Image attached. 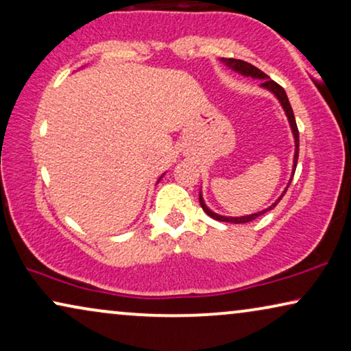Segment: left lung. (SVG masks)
Listing matches in <instances>:
<instances>
[{"instance_id":"8db88e82","label":"left lung","mask_w":351,"mask_h":351,"mask_svg":"<svg viewBox=\"0 0 351 351\" xmlns=\"http://www.w3.org/2000/svg\"><path fill=\"white\" fill-rule=\"evenodd\" d=\"M221 63H224V65L229 68V70L239 73L240 76H245V77H251V79H259L261 84L259 87L264 88V90H269L272 95L278 100V103L283 108L286 117H288V122H289V127H291V132H293V138H294V157H293V170H291V178L288 181V184H286L285 191L281 192V195L276 199L272 205L267 206V208L258 211V213H251V215H245V216H224V215H219V213H215L213 210L208 208V205L205 204L204 200V195H202V189L199 192V200H200V206L204 208V211L206 215L210 216V218H213L216 221H223V223H234V224H245V223H250V221H253L258 218V216L267 213V211L274 210L276 204L281 200V197L286 194V191H288V187L291 184V181H293V176H294V171H295V165H298V157H299V130H298V125H295V119H294V112H293V108L289 105V100H288V95H286L285 88L278 86L275 81H272L265 73H263L259 70V68H256L251 65L248 62H243V60H237V58H219Z\"/></svg>"}]
</instances>
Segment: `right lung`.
Masks as SVG:
<instances>
[{"label":"right lung","instance_id":"1","mask_svg":"<svg viewBox=\"0 0 351 351\" xmlns=\"http://www.w3.org/2000/svg\"><path fill=\"white\" fill-rule=\"evenodd\" d=\"M165 173H167V171H165ZM165 173H162V175H160V178H159V180H157V182H160V180H162V178H164V175H165Z\"/></svg>","mask_w":351,"mask_h":351}]
</instances>
